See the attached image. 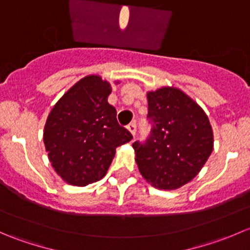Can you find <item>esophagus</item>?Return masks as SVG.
<instances>
[{
  "mask_svg": "<svg viewBox=\"0 0 250 250\" xmlns=\"http://www.w3.org/2000/svg\"><path fill=\"white\" fill-rule=\"evenodd\" d=\"M127 129L129 130L130 134H132L133 137H134V135H135V132H137V125H135V122L130 123V125H128V127H127Z\"/></svg>",
  "mask_w": 250,
  "mask_h": 250,
  "instance_id": "esophagus-1",
  "label": "esophagus"
}]
</instances>
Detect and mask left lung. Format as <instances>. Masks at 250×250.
Instances as JSON below:
<instances>
[{
	"label": "left lung",
	"mask_w": 250,
	"mask_h": 250,
	"mask_svg": "<svg viewBox=\"0 0 250 250\" xmlns=\"http://www.w3.org/2000/svg\"><path fill=\"white\" fill-rule=\"evenodd\" d=\"M146 97L152 129L145 143H133L135 162L153 188L176 190L206 165L213 151V129L202 107L179 88H158Z\"/></svg>",
	"instance_id": "8db88e82"
}]
</instances>
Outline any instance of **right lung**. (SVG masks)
<instances>
[{
	"mask_svg": "<svg viewBox=\"0 0 250 250\" xmlns=\"http://www.w3.org/2000/svg\"><path fill=\"white\" fill-rule=\"evenodd\" d=\"M111 90L110 83L99 75L85 76L48 115L43 130L48 158L70 185L87 186L104 178L116 147L132 140V134L118 125L116 109L107 103Z\"/></svg>",
	"mask_w": 250,
	"mask_h": 250,
	"instance_id": "obj_1",
	"label": "right lung"
}]
</instances>
